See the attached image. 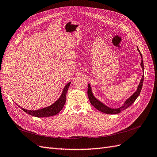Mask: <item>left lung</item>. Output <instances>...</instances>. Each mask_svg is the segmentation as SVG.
I'll list each match as a JSON object with an SVG mask.
<instances>
[{"label": "left lung", "instance_id": "8db88e82", "mask_svg": "<svg viewBox=\"0 0 157 157\" xmlns=\"http://www.w3.org/2000/svg\"><path fill=\"white\" fill-rule=\"evenodd\" d=\"M137 51H138V52L141 57V62L140 65L142 68V70H143V75H142V77L140 80V84H138V86H137L136 91L134 94H133L130 98L126 99L124 104H123L122 105H121L120 107L117 108V109L110 108V107H107V105H105V104L103 103L100 101H99L98 99L95 98V96L93 95V92L92 91V88H91V86H90V84H88V96L89 100H90V103H91L92 105L96 109H98V111H101L102 113H106V114H109V115H113V114H118V113H121V111H122L123 110H125V109H126L128 107H129L132 105V104L136 101V99L137 98V97L140 96L141 90L142 88V86H143V82H144V61H143V58H142V55L141 54L139 48H137Z\"/></svg>", "mask_w": 157, "mask_h": 157}]
</instances>
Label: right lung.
Masks as SVG:
<instances>
[{"label": "right lung", "instance_id": "obj_1", "mask_svg": "<svg viewBox=\"0 0 157 157\" xmlns=\"http://www.w3.org/2000/svg\"><path fill=\"white\" fill-rule=\"evenodd\" d=\"M71 83V82H69L68 84L65 85L60 97L58 98V99H57L54 103H52L50 106L44 108H42L40 109H37V110H27V109L22 108L20 105H17L19 106V107H20L23 111H25L27 114H29V115L33 117L41 118L48 117L56 115L59 112L61 111V110L63 109L65 105V103L66 101V94H67V92Z\"/></svg>", "mask_w": 157, "mask_h": 157}]
</instances>
